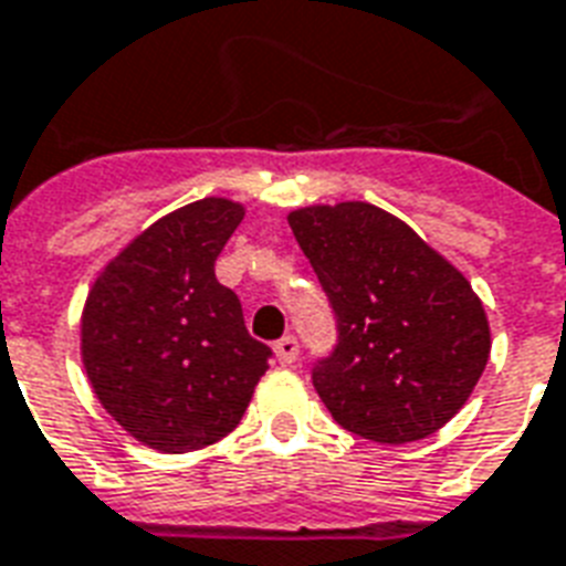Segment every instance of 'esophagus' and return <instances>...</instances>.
Listing matches in <instances>:
<instances>
[{"label":"esophagus","mask_w":566,"mask_h":566,"mask_svg":"<svg viewBox=\"0 0 566 566\" xmlns=\"http://www.w3.org/2000/svg\"><path fill=\"white\" fill-rule=\"evenodd\" d=\"M273 350L279 365H293V361L300 359V340L293 338V335H284V338L275 340Z\"/></svg>","instance_id":"esophagus-1"}]
</instances>
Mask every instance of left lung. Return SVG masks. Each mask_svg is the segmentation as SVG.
Returning a JSON list of instances; mask_svg holds the SVG:
<instances>
[{"instance_id": "left-lung-1", "label": "left lung", "mask_w": 566, "mask_h": 566, "mask_svg": "<svg viewBox=\"0 0 566 566\" xmlns=\"http://www.w3.org/2000/svg\"><path fill=\"white\" fill-rule=\"evenodd\" d=\"M287 222L338 326V344L312 370L332 418L382 446L437 433L490 359L472 284L407 222L365 201L302 207Z\"/></svg>"}]
</instances>
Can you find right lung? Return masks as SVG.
Returning a JSON list of instances; mask_svg holds the SVG:
<instances>
[{"mask_svg":"<svg viewBox=\"0 0 566 566\" xmlns=\"http://www.w3.org/2000/svg\"><path fill=\"white\" fill-rule=\"evenodd\" d=\"M243 205L201 198L109 261L82 312V365L103 409L145 446L184 454L228 437L270 368L216 258Z\"/></svg>","mask_w":566,"mask_h":566,"instance_id":"right-lung-1","label":"right lung"}]
</instances>
